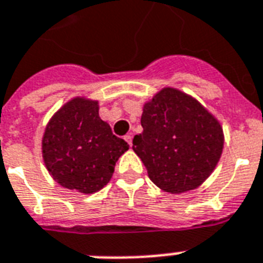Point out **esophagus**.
<instances>
[{
	"mask_svg": "<svg viewBox=\"0 0 263 263\" xmlns=\"http://www.w3.org/2000/svg\"><path fill=\"white\" fill-rule=\"evenodd\" d=\"M124 139H125V142H127L129 146H132V136L131 135H125Z\"/></svg>",
	"mask_w": 263,
	"mask_h": 263,
	"instance_id": "1",
	"label": "esophagus"
}]
</instances>
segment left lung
Wrapping results in <instances>:
<instances>
[{"label": "left lung", "instance_id": "1", "mask_svg": "<svg viewBox=\"0 0 263 263\" xmlns=\"http://www.w3.org/2000/svg\"><path fill=\"white\" fill-rule=\"evenodd\" d=\"M140 123L143 132L134 138L132 148L162 191H193L216 167L223 129L194 98L166 87L144 105Z\"/></svg>", "mask_w": 263, "mask_h": 263}]
</instances>
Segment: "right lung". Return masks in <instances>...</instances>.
<instances>
[{"instance_id": "1", "label": "right lung", "mask_w": 263, "mask_h": 263, "mask_svg": "<svg viewBox=\"0 0 263 263\" xmlns=\"http://www.w3.org/2000/svg\"><path fill=\"white\" fill-rule=\"evenodd\" d=\"M129 148L98 116V102L77 97L58 110L43 136L47 170L62 186L95 193L112 178L117 159Z\"/></svg>"}]
</instances>
